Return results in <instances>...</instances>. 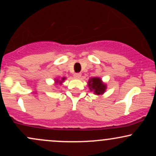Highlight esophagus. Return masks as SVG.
Wrapping results in <instances>:
<instances>
[{"mask_svg":"<svg viewBox=\"0 0 156 156\" xmlns=\"http://www.w3.org/2000/svg\"><path fill=\"white\" fill-rule=\"evenodd\" d=\"M73 76H74L76 78H80V76H81V74L79 73H75V74L73 75Z\"/></svg>","mask_w":156,"mask_h":156,"instance_id":"obj_1","label":"esophagus"}]
</instances>
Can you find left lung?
I'll return each instance as SVG.
<instances>
[{"label": "left lung", "instance_id": "left-lung-1", "mask_svg": "<svg viewBox=\"0 0 156 156\" xmlns=\"http://www.w3.org/2000/svg\"><path fill=\"white\" fill-rule=\"evenodd\" d=\"M89 87L91 91H94L95 94H102L104 93L106 87L103 83L101 78H93L89 80Z\"/></svg>", "mask_w": 156, "mask_h": 156}]
</instances>
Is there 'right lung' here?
<instances>
[{
    "mask_svg": "<svg viewBox=\"0 0 156 156\" xmlns=\"http://www.w3.org/2000/svg\"><path fill=\"white\" fill-rule=\"evenodd\" d=\"M62 81H61V80H60V81H59V83H62V81H63V80H64V78H62ZM56 81H58V80H56Z\"/></svg>",
    "mask_w": 156,
    "mask_h": 156,
    "instance_id": "add662e5",
    "label": "right lung"
}]
</instances>
